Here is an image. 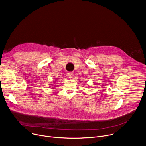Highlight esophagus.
Instances as JSON below:
<instances>
[{
  "label": "esophagus",
  "instance_id": "obj_1",
  "mask_svg": "<svg viewBox=\"0 0 146 146\" xmlns=\"http://www.w3.org/2000/svg\"><path fill=\"white\" fill-rule=\"evenodd\" d=\"M68 76H69V78H71V79L72 78L73 76H74V74H73V72H68Z\"/></svg>",
  "mask_w": 146,
  "mask_h": 146
}]
</instances>
